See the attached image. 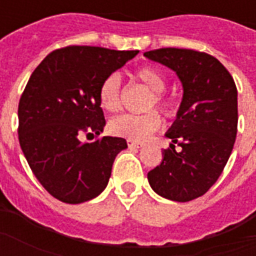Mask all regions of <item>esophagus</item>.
Returning a JSON list of instances; mask_svg holds the SVG:
<instances>
[{"mask_svg":"<svg viewBox=\"0 0 256 256\" xmlns=\"http://www.w3.org/2000/svg\"><path fill=\"white\" fill-rule=\"evenodd\" d=\"M128 146L135 147V148H140V147L144 146V143H142V142H135V140H128Z\"/></svg>","mask_w":256,"mask_h":256,"instance_id":"esophagus-1","label":"esophagus"}]
</instances>
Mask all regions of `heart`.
Masks as SVG:
<instances>
[{"mask_svg":"<svg viewBox=\"0 0 256 256\" xmlns=\"http://www.w3.org/2000/svg\"><path fill=\"white\" fill-rule=\"evenodd\" d=\"M136 79L151 90V96L147 102L146 110L158 109L165 116L173 114L174 102L165 95L168 78L165 72L154 65H144L135 72ZM100 106L108 112H116L121 104V78L120 74H110L106 76L100 87ZM161 126L160 114L151 110L144 114H121L109 122L110 130L117 136L130 140H143Z\"/></svg>","mask_w":256,"mask_h":256,"instance_id":"heart-1","label":"heart"}]
</instances>
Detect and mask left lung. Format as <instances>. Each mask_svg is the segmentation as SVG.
Wrapping results in <instances>:
<instances>
[{"mask_svg":"<svg viewBox=\"0 0 256 256\" xmlns=\"http://www.w3.org/2000/svg\"><path fill=\"white\" fill-rule=\"evenodd\" d=\"M144 57L174 70L184 91L166 132L170 146L147 178L158 195L190 202L212 188L230 156L238 134V88L228 69L210 54L165 48L146 52ZM174 144L182 150H174Z\"/></svg>","mask_w":256,"mask_h":256,"instance_id":"left-lung-1","label":"left lung"}]
</instances>
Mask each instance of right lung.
<instances>
[{"mask_svg": "<svg viewBox=\"0 0 256 256\" xmlns=\"http://www.w3.org/2000/svg\"><path fill=\"white\" fill-rule=\"evenodd\" d=\"M139 53L95 46H66L46 56L34 70L18 102V142L31 170L52 196L78 204L94 199L109 182L122 138L92 143L106 121L100 87Z\"/></svg>", "mask_w": 256, "mask_h": 256, "instance_id": "add662e5", "label": "right lung"}]
</instances>
